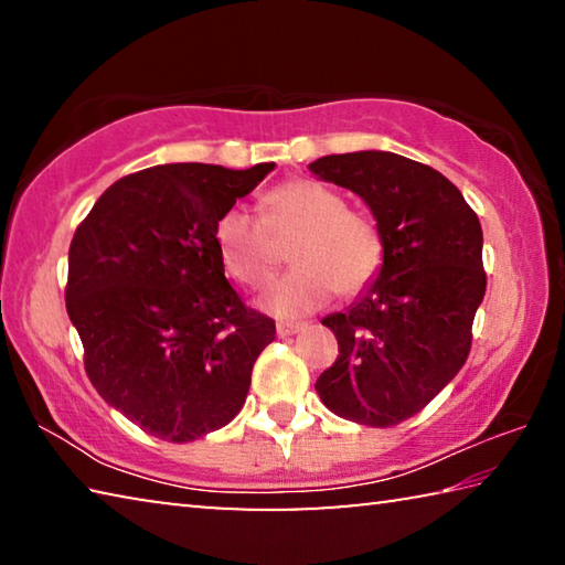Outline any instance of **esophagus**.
Masks as SVG:
<instances>
[{"label":"esophagus","mask_w":565,"mask_h":565,"mask_svg":"<svg viewBox=\"0 0 565 565\" xmlns=\"http://www.w3.org/2000/svg\"><path fill=\"white\" fill-rule=\"evenodd\" d=\"M303 329H306L303 321H279V323H276V333H279L281 339L294 337V333H299Z\"/></svg>","instance_id":"obj_1"}]
</instances>
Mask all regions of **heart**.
<instances>
[{
	"instance_id": "obj_1",
	"label": "heart",
	"mask_w": 565,
	"mask_h": 565,
	"mask_svg": "<svg viewBox=\"0 0 565 565\" xmlns=\"http://www.w3.org/2000/svg\"><path fill=\"white\" fill-rule=\"evenodd\" d=\"M262 218L232 206L216 218L214 242L224 269L244 286L269 281L276 244L289 242L294 264L262 294L259 306L276 317H301L331 299L356 296L384 264V234L369 214L347 206L339 191L311 179H289L262 196Z\"/></svg>"
}]
</instances>
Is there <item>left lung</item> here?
<instances>
[{"label":"left lung","instance_id":"left-lung-1","mask_svg":"<svg viewBox=\"0 0 565 565\" xmlns=\"http://www.w3.org/2000/svg\"><path fill=\"white\" fill-rule=\"evenodd\" d=\"M323 181L351 189L384 234V264L347 311L321 323L339 359L317 391L323 406L363 426L416 416L471 351L486 294L483 232L441 171L391 151H351L311 161Z\"/></svg>","mask_w":565,"mask_h":565}]
</instances>
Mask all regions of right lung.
Here are the masks:
<instances>
[{"label":"right lung","mask_w":565,"mask_h":565,"mask_svg":"<svg viewBox=\"0 0 565 565\" xmlns=\"http://www.w3.org/2000/svg\"><path fill=\"white\" fill-rule=\"evenodd\" d=\"M276 164H159L104 191L70 246L66 313L84 369L147 434L186 444L242 411L274 341L224 276L214 224Z\"/></svg>","instance_id":"add662e5"}]
</instances>
